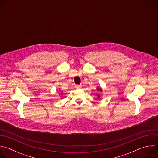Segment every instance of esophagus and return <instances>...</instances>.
<instances>
[{
	"instance_id": "1",
	"label": "esophagus",
	"mask_w": 158,
	"mask_h": 158,
	"mask_svg": "<svg viewBox=\"0 0 158 158\" xmlns=\"http://www.w3.org/2000/svg\"><path fill=\"white\" fill-rule=\"evenodd\" d=\"M81 87H82L81 85H76V87L77 89H80V88H81Z\"/></svg>"
}]
</instances>
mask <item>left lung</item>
I'll use <instances>...</instances> for the list:
<instances>
[{
	"label": "left lung",
	"mask_w": 158,
	"mask_h": 158,
	"mask_svg": "<svg viewBox=\"0 0 158 158\" xmlns=\"http://www.w3.org/2000/svg\"><path fill=\"white\" fill-rule=\"evenodd\" d=\"M98 91H99V89H98ZM100 91H101V89H100Z\"/></svg>",
	"instance_id": "obj_1"
}]
</instances>
